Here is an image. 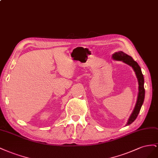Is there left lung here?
Instances as JSON below:
<instances>
[{"instance_id":"8db88e82","label":"left lung","mask_w":158,"mask_h":158,"mask_svg":"<svg viewBox=\"0 0 158 158\" xmlns=\"http://www.w3.org/2000/svg\"><path fill=\"white\" fill-rule=\"evenodd\" d=\"M112 59L116 60V61H123L125 64L129 65L131 66L135 73H136V77L138 79V98L137 101L136 103V105L134 109V110L132 113L130 115V118L128 120V123L127 124V126L130 125L132 124L133 122L136 120L137 116L139 114V110L141 109V107L143 105V102L144 101V97H145V89H144V79H143V75L142 73L140 67L139 66L138 63L135 61L131 56L127 55V53H124L123 52H115L113 55H112Z\"/></svg>"}]
</instances>
